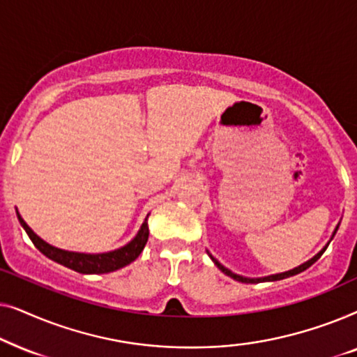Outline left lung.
I'll return each mask as SVG.
<instances>
[{
  "instance_id": "1",
  "label": "left lung",
  "mask_w": 357,
  "mask_h": 357,
  "mask_svg": "<svg viewBox=\"0 0 357 357\" xmlns=\"http://www.w3.org/2000/svg\"><path fill=\"white\" fill-rule=\"evenodd\" d=\"M340 226V224H338ZM338 226H336V229H335V232H333V236H331V238L335 237V234H336V231H338ZM330 245V242L326 243V245L321 248V250L317 253V255L314 257V258H310L309 261H305V263H302V265H299L297 268H294V270H289V271H284V273H278V275H271V276H265V278H245V276H241V275H236V273H232L231 270H227L226 266H222L221 263H219L216 258H214L211 253L208 252V255H209V258H211V260L214 261V265H216L219 270H221L224 275H227V276H231L232 280H236V281H241V282H247V284H257V282H266V281H280V280H284V278H289V276H294V275H299V273H302V271H305L307 268L309 266H312L314 265V263L319 260V258L324 255V252L326 250V247Z\"/></svg>"
}]
</instances>
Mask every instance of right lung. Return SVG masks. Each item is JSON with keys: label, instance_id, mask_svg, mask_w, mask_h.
I'll return each mask as SVG.
<instances>
[{"label": "right lung", "instance_id": "add662e5", "mask_svg": "<svg viewBox=\"0 0 357 357\" xmlns=\"http://www.w3.org/2000/svg\"><path fill=\"white\" fill-rule=\"evenodd\" d=\"M148 216H146L143 226H141L133 241L128 242L121 248H116V250L105 252V253H79V252L61 250V248H56L50 245V243H47L45 241H42V238L27 226L26 221L21 218V214L17 213V219L19 222H21V226L24 227V231L27 232V236L31 237L33 245H36L43 255L48 257L53 261L60 263L63 266L70 268V270L82 273V275H102V273H112V271L120 270V268H123L126 265H130L131 261H135L136 258L139 257V253L143 252L146 242H148V237H149Z\"/></svg>", "mask_w": 357, "mask_h": 357}]
</instances>
